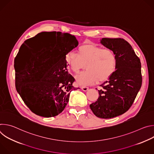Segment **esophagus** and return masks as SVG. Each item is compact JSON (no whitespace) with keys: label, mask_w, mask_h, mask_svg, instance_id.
<instances>
[{"label":"esophagus","mask_w":154,"mask_h":154,"mask_svg":"<svg viewBox=\"0 0 154 154\" xmlns=\"http://www.w3.org/2000/svg\"><path fill=\"white\" fill-rule=\"evenodd\" d=\"M81 89H82L83 91H86L88 90V88L86 87V86H82V87L81 88Z\"/></svg>","instance_id":"obj_1"}]
</instances>
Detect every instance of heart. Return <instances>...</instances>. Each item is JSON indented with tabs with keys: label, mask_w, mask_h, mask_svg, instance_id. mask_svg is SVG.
I'll return each mask as SVG.
<instances>
[{
	"label": "heart",
	"mask_w": 154,
	"mask_h": 154,
	"mask_svg": "<svg viewBox=\"0 0 154 154\" xmlns=\"http://www.w3.org/2000/svg\"><path fill=\"white\" fill-rule=\"evenodd\" d=\"M65 61L75 74L85 66L86 71L75 77L77 84L80 86L106 80L113 74L117 65L116 55L113 50L103 49L93 44L80 46L77 54L69 52L66 55Z\"/></svg>",
	"instance_id": "obj_1"
}]
</instances>
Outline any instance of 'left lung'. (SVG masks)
<instances>
[{
  "mask_svg": "<svg viewBox=\"0 0 154 154\" xmlns=\"http://www.w3.org/2000/svg\"><path fill=\"white\" fill-rule=\"evenodd\" d=\"M100 43L115 52L117 65L113 74L100 85L97 101L90 106L97 117L109 119L124 114L132 105L142 85L141 65L125 39L103 38Z\"/></svg>",
  "mask_w": 154,
  "mask_h": 154,
  "instance_id": "8db88e82",
  "label": "left lung"
}]
</instances>
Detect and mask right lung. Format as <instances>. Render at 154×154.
I'll return each mask as SVG.
<instances>
[{
    "label": "right lung",
    "mask_w": 154,
    "mask_h": 154,
    "mask_svg": "<svg viewBox=\"0 0 154 154\" xmlns=\"http://www.w3.org/2000/svg\"><path fill=\"white\" fill-rule=\"evenodd\" d=\"M54 36L48 45L32 50L30 44L40 35ZM76 38L60 32H41L21 45L16 56L23 59L15 69L16 88L22 99L35 114L46 118L57 116L69 102V94L75 88L74 78L69 74L65 57L76 48Z\"/></svg>",
    "instance_id": "right-lung-1"
}]
</instances>
